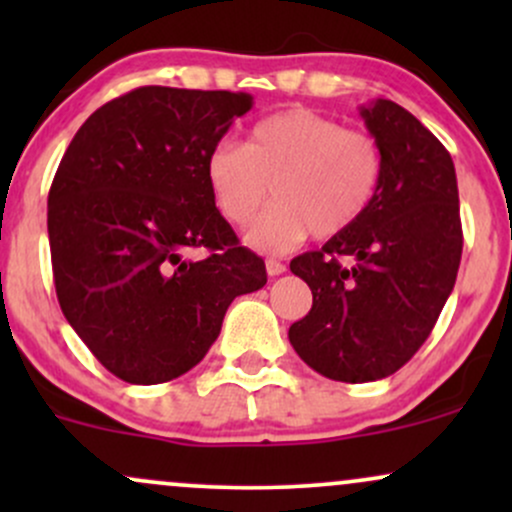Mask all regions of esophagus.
<instances>
[{
    "label": "esophagus",
    "instance_id": "34e87169",
    "mask_svg": "<svg viewBox=\"0 0 512 512\" xmlns=\"http://www.w3.org/2000/svg\"><path fill=\"white\" fill-rule=\"evenodd\" d=\"M284 272H286V264L279 262V260H274V257H269V260H267V274L269 276H279V274H284Z\"/></svg>",
    "mask_w": 512,
    "mask_h": 512
}]
</instances>
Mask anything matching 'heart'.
Returning <instances> with one entry per match:
<instances>
[{
    "label": "heart",
    "instance_id": "1",
    "mask_svg": "<svg viewBox=\"0 0 512 512\" xmlns=\"http://www.w3.org/2000/svg\"><path fill=\"white\" fill-rule=\"evenodd\" d=\"M204 170L211 202L231 226H248L272 192L276 202L250 228L248 243L286 252L308 233L334 238L356 226L378 197L385 158L366 129L289 108L257 122L243 146H214Z\"/></svg>",
    "mask_w": 512,
    "mask_h": 512
}]
</instances>
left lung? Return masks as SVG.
Listing matches in <instances>:
<instances>
[{
    "label": "left lung",
    "mask_w": 512,
    "mask_h": 512,
    "mask_svg": "<svg viewBox=\"0 0 512 512\" xmlns=\"http://www.w3.org/2000/svg\"><path fill=\"white\" fill-rule=\"evenodd\" d=\"M385 158L373 207L322 250L293 257L313 308L289 339L310 368L342 383H370L409 361L455 286L462 257L457 178L443 144L402 105L361 108Z\"/></svg>",
    "instance_id": "1"
}]
</instances>
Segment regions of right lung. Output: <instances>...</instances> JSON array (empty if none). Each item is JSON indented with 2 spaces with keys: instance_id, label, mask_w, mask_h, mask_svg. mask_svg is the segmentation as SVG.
Listing matches in <instances>:
<instances>
[{
  "instance_id": "add662e5",
  "label": "right lung",
  "mask_w": 512,
  "mask_h": 512,
  "mask_svg": "<svg viewBox=\"0 0 512 512\" xmlns=\"http://www.w3.org/2000/svg\"><path fill=\"white\" fill-rule=\"evenodd\" d=\"M252 108L231 91L142 86L101 105L48 195L57 301L115 378L158 385L195 368L233 298L262 289V257L211 202L207 156ZM208 255L192 261L189 252Z\"/></svg>"
}]
</instances>
